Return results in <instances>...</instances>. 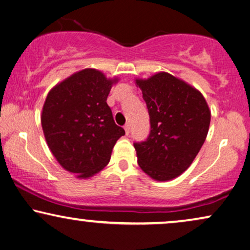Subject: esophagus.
<instances>
[{"mask_svg": "<svg viewBox=\"0 0 250 250\" xmlns=\"http://www.w3.org/2000/svg\"><path fill=\"white\" fill-rule=\"evenodd\" d=\"M124 128H125V131L126 135H129V132H130V125L129 124H125Z\"/></svg>", "mask_w": 250, "mask_h": 250, "instance_id": "esophagus-1", "label": "esophagus"}]
</instances>
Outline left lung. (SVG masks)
Returning <instances> with one entry per match:
<instances>
[{
    "label": "left lung",
    "instance_id": "left-lung-1",
    "mask_svg": "<svg viewBox=\"0 0 250 250\" xmlns=\"http://www.w3.org/2000/svg\"><path fill=\"white\" fill-rule=\"evenodd\" d=\"M148 108L150 131L133 143L142 170L157 181L177 178L190 167L208 132L210 111L198 90L167 72L137 79Z\"/></svg>",
    "mask_w": 250,
    "mask_h": 250
}]
</instances>
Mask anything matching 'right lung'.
<instances>
[{
  "instance_id": "add662e5",
  "label": "right lung",
  "mask_w": 250,
  "mask_h": 250,
  "mask_svg": "<svg viewBox=\"0 0 250 250\" xmlns=\"http://www.w3.org/2000/svg\"><path fill=\"white\" fill-rule=\"evenodd\" d=\"M114 83L95 69L82 70L56 85L44 103L42 126L47 145L62 167L79 178L106 167L125 133L106 103Z\"/></svg>"
}]
</instances>
